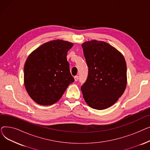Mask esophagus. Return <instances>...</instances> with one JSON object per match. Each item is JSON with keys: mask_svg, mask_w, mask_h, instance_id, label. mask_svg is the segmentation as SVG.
Masks as SVG:
<instances>
[{"mask_svg": "<svg viewBox=\"0 0 150 150\" xmlns=\"http://www.w3.org/2000/svg\"><path fill=\"white\" fill-rule=\"evenodd\" d=\"M78 78H79V77H78V76H74V79H75V81H77L78 80Z\"/></svg>", "mask_w": 150, "mask_h": 150, "instance_id": "34e87169", "label": "esophagus"}]
</instances>
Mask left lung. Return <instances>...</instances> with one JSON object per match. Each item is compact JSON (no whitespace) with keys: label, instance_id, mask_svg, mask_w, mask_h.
<instances>
[{"label":"left lung","instance_id":"8db88e82","mask_svg":"<svg viewBox=\"0 0 150 150\" xmlns=\"http://www.w3.org/2000/svg\"><path fill=\"white\" fill-rule=\"evenodd\" d=\"M88 76L81 87L91 108L105 109L122 96L127 84V64L123 54L104 41L92 40L82 44Z\"/></svg>","mask_w":150,"mask_h":150}]
</instances>
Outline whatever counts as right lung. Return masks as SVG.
Returning <instances> with one entry per match:
<instances>
[{
    "label": "right lung",
    "mask_w": 150,
    "mask_h": 150,
    "mask_svg": "<svg viewBox=\"0 0 150 150\" xmlns=\"http://www.w3.org/2000/svg\"><path fill=\"white\" fill-rule=\"evenodd\" d=\"M73 44L63 40L44 43L27 58L24 66V85L30 97L41 105L57 102L70 84L71 75L67 54Z\"/></svg>",
    "instance_id": "1"
}]
</instances>
